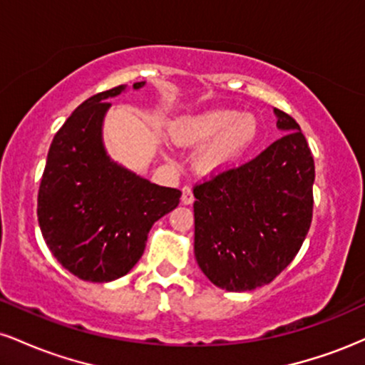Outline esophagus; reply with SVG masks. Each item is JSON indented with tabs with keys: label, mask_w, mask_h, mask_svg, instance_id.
<instances>
[{
	"label": "esophagus",
	"mask_w": 365,
	"mask_h": 365,
	"mask_svg": "<svg viewBox=\"0 0 365 365\" xmlns=\"http://www.w3.org/2000/svg\"><path fill=\"white\" fill-rule=\"evenodd\" d=\"M182 202L185 204V206H188V204L194 202V192H192L190 187H183L182 188Z\"/></svg>",
	"instance_id": "esophagus-1"
}]
</instances>
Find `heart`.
I'll return each instance as SVG.
<instances>
[{
    "label": "heart",
    "mask_w": 365,
    "mask_h": 365,
    "mask_svg": "<svg viewBox=\"0 0 365 365\" xmlns=\"http://www.w3.org/2000/svg\"><path fill=\"white\" fill-rule=\"evenodd\" d=\"M257 120L250 113L226 108L182 116L171 127L178 145L200 150L199 168L204 173H221L237 165L257 139Z\"/></svg>",
    "instance_id": "b5f03b06"
}]
</instances>
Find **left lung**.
Returning a JSON list of instances; mask_svg holds the SVG:
<instances>
[{"mask_svg":"<svg viewBox=\"0 0 365 365\" xmlns=\"http://www.w3.org/2000/svg\"><path fill=\"white\" fill-rule=\"evenodd\" d=\"M284 135L257 158L195 185L194 252L228 292L271 283L293 261L312 221L314 159L299 123L276 110Z\"/></svg>","mask_w":365,"mask_h":365,"instance_id":"1","label":"left lung"}]
</instances>
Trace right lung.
<instances>
[{"mask_svg":"<svg viewBox=\"0 0 365 365\" xmlns=\"http://www.w3.org/2000/svg\"><path fill=\"white\" fill-rule=\"evenodd\" d=\"M145 82L133 83L139 91ZM127 86L83 101L58 130L37 195L46 245L66 271L92 283L125 276L139 262L148 233L178 206L182 192L159 187L113 161L103 142L110 98Z\"/></svg>","mask_w":365,"mask_h":365,"instance_id":"1","label":"right lung"}]
</instances>
